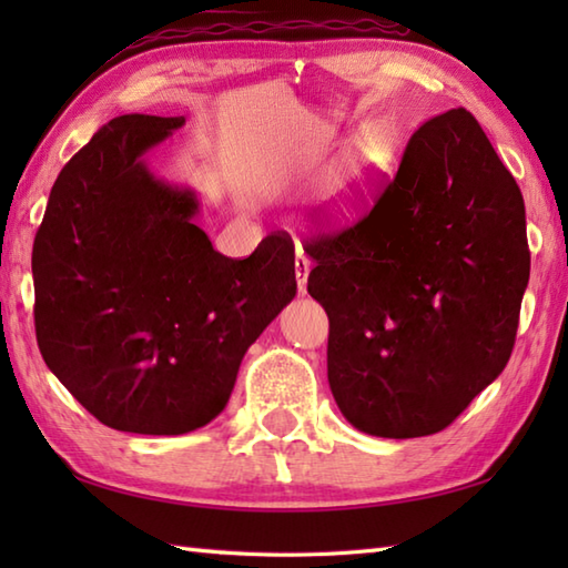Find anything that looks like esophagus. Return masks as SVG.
I'll list each match as a JSON object with an SVG mask.
<instances>
[{
    "instance_id": "1",
    "label": "esophagus",
    "mask_w": 568,
    "mask_h": 568,
    "mask_svg": "<svg viewBox=\"0 0 568 568\" xmlns=\"http://www.w3.org/2000/svg\"><path fill=\"white\" fill-rule=\"evenodd\" d=\"M312 268V261L307 258V253L303 248H297V258H295V277H297V287L300 293L307 291V275Z\"/></svg>"
}]
</instances>
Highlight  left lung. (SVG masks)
Returning <instances> with one entry per match:
<instances>
[{"mask_svg":"<svg viewBox=\"0 0 568 568\" xmlns=\"http://www.w3.org/2000/svg\"><path fill=\"white\" fill-rule=\"evenodd\" d=\"M305 251L329 388L356 429L442 432L508 364L529 281L525 200L462 106L409 136L366 214Z\"/></svg>","mask_w":568,"mask_h":568,"instance_id":"8db88e82","label":"left lung"}]
</instances>
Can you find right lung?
<instances>
[{
	"mask_svg": "<svg viewBox=\"0 0 568 568\" xmlns=\"http://www.w3.org/2000/svg\"><path fill=\"white\" fill-rule=\"evenodd\" d=\"M185 116L124 114L60 171L33 239L45 366L102 425L185 434L222 413L246 348L295 297V246L268 234L226 258L192 222L195 192L143 153Z\"/></svg>",
	"mask_w": 568,
	"mask_h": 568,
	"instance_id": "1",
	"label": "right lung"
}]
</instances>
